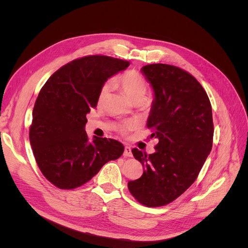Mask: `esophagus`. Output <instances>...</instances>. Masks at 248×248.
Returning <instances> with one entry per match:
<instances>
[{"label": "esophagus", "instance_id": "esophagus-1", "mask_svg": "<svg viewBox=\"0 0 248 248\" xmlns=\"http://www.w3.org/2000/svg\"><path fill=\"white\" fill-rule=\"evenodd\" d=\"M123 155H124L125 157H132V152H131V149H130L129 147H125Z\"/></svg>", "mask_w": 248, "mask_h": 248}]
</instances>
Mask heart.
I'll use <instances>...</instances> for the list:
<instances>
[{"mask_svg":"<svg viewBox=\"0 0 248 248\" xmlns=\"http://www.w3.org/2000/svg\"><path fill=\"white\" fill-rule=\"evenodd\" d=\"M114 81L117 86L123 90L132 102H142L145 100L149 90V82L146 78L137 70H127L117 77ZM109 91V82H106L102 85L98 92V97H97L99 106H101L104 100L107 99ZM136 127L137 123L134 121H125L119 125V130L121 133H126L127 131L134 129Z\"/></svg>","mask_w":248,"mask_h":248,"instance_id":"b5f03b06","label":"heart"}]
</instances>
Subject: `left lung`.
I'll use <instances>...</instances> for the list:
<instances>
[{
    "label": "left lung",
    "instance_id": "1",
    "mask_svg": "<svg viewBox=\"0 0 248 248\" xmlns=\"http://www.w3.org/2000/svg\"><path fill=\"white\" fill-rule=\"evenodd\" d=\"M155 98L148 119L150 138L158 139L155 153L132 149L144 168L128 189L147 207H161L175 201L196 181L212 149L213 118L209 97L190 73L168 64L141 68Z\"/></svg>",
    "mask_w": 248,
    "mask_h": 248
}]
</instances>
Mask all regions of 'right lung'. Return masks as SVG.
<instances>
[{
	"label": "right lung",
	"mask_w": 248,
	"mask_h": 248,
	"mask_svg": "<svg viewBox=\"0 0 248 248\" xmlns=\"http://www.w3.org/2000/svg\"><path fill=\"white\" fill-rule=\"evenodd\" d=\"M128 66L124 60L86 56L62 66L40 90L30 142L43 176L58 188L84 185L108 161L123 154L124 146L116 140L94 137L90 141L85 126L102 85Z\"/></svg>",
	"instance_id": "obj_1"
}]
</instances>
